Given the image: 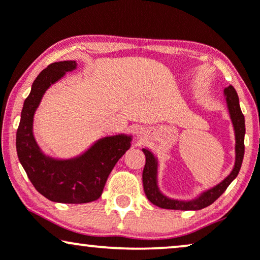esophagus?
Returning <instances> with one entry per match:
<instances>
[{"instance_id": "1", "label": "esophagus", "mask_w": 260, "mask_h": 260, "mask_svg": "<svg viewBox=\"0 0 260 260\" xmlns=\"http://www.w3.org/2000/svg\"><path fill=\"white\" fill-rule=\"evenodd\" d=\"M147 134H148V131L144 129V127H140V129L137 130V136H138V138H143V137H145L147 136Z\"/></svg>"}]
</instances>
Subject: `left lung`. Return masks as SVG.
<instances>
[{"label":"left lung","mask_w":260,"mask_h":260,"mask_svg":"<svg viewBox=\"0 0 260 260\" xmlns=\"http://www.w3.org/2000/svg\"><path fill=\"white\" fill-rule=\"evenodd\" d=\"M227 109H229L230 118L232 120L234 136H236V161L234 167L229 175L223 179L221 182L216 186L209 188V189L202 191L199 197L191 199V200H177V199L168 198L159 190L157 172H158V159L150 150L143 148L142 151L145 155V166L143 169V188L144 193L147 195L148 200L157 207L165 209H177V211H199L207 206L212 205L223 191L230 186L231 182L236 179L239 174L241 163L244 158V137H245V118L241 112L239 105V97L237 91L234 90L232 85L223 90Z\"/></svg>","instance_id":"1"}]
</instances>
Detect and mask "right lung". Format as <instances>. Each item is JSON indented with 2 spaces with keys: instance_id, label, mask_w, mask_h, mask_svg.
Segmentation results:
<instances>
[{
  "instance_id": "obj_1",
  "label": "right lung",
  "mask_w": 260,
  "mask_h": 260,
  "mask_svg": "<svg viewBox=\"0 0 260 260\" xmlns=\"http://www.w3.org/2000/svg\"><path fill=\"white\" fill-rule=\"evenodd\" d=\"M77 69L74 60L53 62L37 77L23 103L16 151L28 179L39 193L61 204H86L101 198L106 180L130 148L133 136L118 134L95 141L86 151L69 159L53 158L39 147L33 134L34 113L49 86Z\"/></svg>"
}]
</instances>
